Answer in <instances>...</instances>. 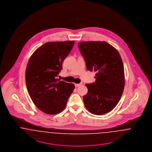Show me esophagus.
Segmentation results:
<instances>
[{
  "label": "esophagus",
  "mask_w": 152,
  "mask_h": 152,
  "mask_svg": "<svg viewBox=\"0 0 152 152\" xmlns=\"http://www.w3.org/2000/svg\"><path fill=\"white\" fill-rule=\"evenodd\" d=\"M82 85V83H80V84H75V87H78L81 86Z\"/></svg>",
  "instance_id": "1"
}]
</instances>
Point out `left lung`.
I'll return each mask as SVG.
<instances>
[{
  "label": "left lung",
  "instance_id": "obj_1",
  "mask_svg": "<svg viewBox=\"0 0 152 152\" xmlns=\"http://www.w3.org/2000/svg\"><path fill=\"white\" fill-rule=\"evenodd\" d=\"M78 47L87 69L96 73L95 82L86 84L88 92L83 96L85 106L92 114L107 113L117 105L124 89V68L120 55L105 42H82Z\"/></svg>",
  "mask_w": 152,
  "mask_h": 152
}]
</instances>
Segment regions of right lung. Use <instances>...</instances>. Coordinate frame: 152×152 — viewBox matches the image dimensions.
Masks as SVG:
<instances>
[{
    "label": "right lung",
    "mask_w": 152,
    "mask_h": 152,
    "mask_svg": "<svg viewBox=\"0 0 152 152\" xmlns=\"http://www.w3.org/2000/svg\"><path fill=\"white\" fill-rule=\"evenodd\" d=\"M74 43V40L48 42L29 58L26 70L27 91L36 107L46 114L61 112L75 89L72 83L56 78Z\"/></svg>",
    "instance_id": "obj_1"
}]
</instances>
